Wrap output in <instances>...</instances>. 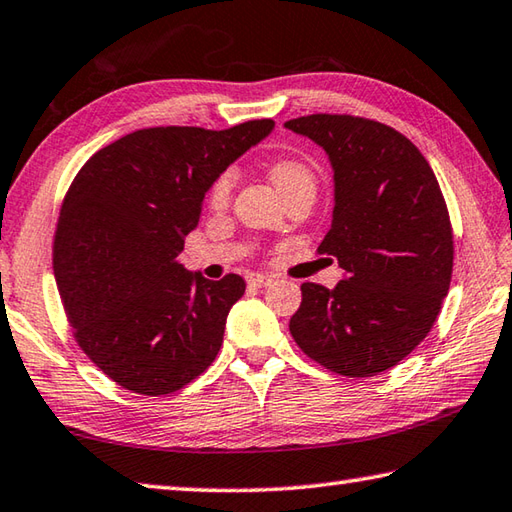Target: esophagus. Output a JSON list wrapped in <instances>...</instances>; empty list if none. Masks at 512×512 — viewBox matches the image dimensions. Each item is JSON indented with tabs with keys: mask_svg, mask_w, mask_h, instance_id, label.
Here are the masks:
<instances>
[{
	"mask_svg": "<svg viewBox=\"0 0 512 512\" xmlns=\"http://www.w3.org/2000/svg\"><path fill=\"white\" fill-rule=\"evenodd\" d=\"M246 282L250 288H264V286H270L273 284V277L270 275H262V273H250L246 277Z\"/></svg>",
	"mask_w": 512,
	"mask_h": 512,
	"instance_id": "obj_1",
	"label": "esophagus"
}]
</instances>
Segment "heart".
<instances>
[{
  "mask_svg": "<svg viewBox=\"0 0 512 512\" xmlns=\"http://www.w3.org/2000/svg\"><path fill=\"white\" fill-rule=\"evenodd\" d=\"M270 182L277 188V193H284V190L293 188L297 184H313V173H310L308 166L299 162V159H277V162L270 164L268 168ZM230 190H233V173H224L217 179L210 188V204L215 208H222L228 204Z\"/></svg>",
  "mask_w": 512,
  "mask_h": 512,
  "instance_id": "b5f03b06",
  "label": "heart"
}]
</instances>
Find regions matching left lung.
Masks as SVG:
<instances>
[{
    "label": "left lung",
    "instance_id": "8db88e82",
    "mask_svg": "<svg viewBox=\"0 0 512 512\" xmlns=\"http://www.w3.org/2000/svg\"><path fill=\"white\" fill-rule=\"evenodd\" d=\"M284 126L333 166L335 208L319 253L344 270L335 288L302 284L290 335L333 373H384L428 335L450 288L453 228L437 177L410 139L373 119L308 115Z\"/></svg>",
    "mask_w": 512,
    "mask_h": 512
}]
</instances>
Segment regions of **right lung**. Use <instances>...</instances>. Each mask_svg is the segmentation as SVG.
I'll list each match as a JSON object with an SVG mask.
<instances>
[{
	"mask_svg": "<svg viewBox=\"0 0 512 512\" xmlns=\"http://www.w3.org/2000/svg\"><path fill=\"white\" fill-rule=\"evenodd\" d=\"M273 119L226 130H135L97 150L70 184L55 233V279L84 353L133 393H175L213 364L246 282H210L179 262L204 197L273 133Z\"/></svg>",
	"mask_w": 512,
	"mask_h": 512,
	"instance_id": "1",
	"label": "right lung"
}]
</instances>
